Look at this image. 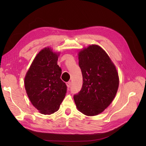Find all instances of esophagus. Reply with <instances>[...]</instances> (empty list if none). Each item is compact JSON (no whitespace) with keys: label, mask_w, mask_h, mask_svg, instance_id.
Instances as JSON below:
<instances>
[{"label":"esophagus","mask_w":146,"mask_h":146,"mask_svg":"<svg viewBox=\"0 0 146 146\" xmlns=\"http://www.w3.org/2000/svg\"><path fill=\"white\" fill-rule=\"evenodd\" d=\"M70 85H71V82H68L66 83V86H67V87L68 88H70Z\"/></svg>","instance_id":"obj_1"}]
</instances>
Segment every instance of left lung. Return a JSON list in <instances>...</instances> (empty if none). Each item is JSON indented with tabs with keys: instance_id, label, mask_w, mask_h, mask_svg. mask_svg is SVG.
<instances>
[{
	"instance_id": "left-lung-1",
	"label": "left lung",
	"mask_w": 146,
	"mask_h": 146,
	"mask_svg": "<svg viewBox=\"0 0 146 146\" xmlns=\"http://www.w3.org/2000/svg\"><path fill=\"white\" fill-rule=\"evenodd\" d=\"M83 86L74 95L76 108L86 116H95L108 108L115 96L119 76L115 66L100 46L92 44L78 52Z\"/></svg>"
}]
</instances>
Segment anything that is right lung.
Instances as JSON below:
<instances>
[{"label": "right lung", "instance_id": "1", "mask_svg": "<svg viewBox=\"0 0 146 146\" xmlns=\"http://www.w3.org/2000/svg\"><path fill=\"white\" fill-rule=\"evenodd\" d=\"M60 53L45 47L37 54L25 76L29 99L42 114L57 111L66 96L67 86L60 79L61 69L57 64Z\"/></svg>", "mask_w": 146, "mask_h": 146}]
</instances>
